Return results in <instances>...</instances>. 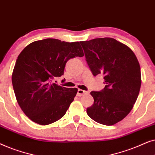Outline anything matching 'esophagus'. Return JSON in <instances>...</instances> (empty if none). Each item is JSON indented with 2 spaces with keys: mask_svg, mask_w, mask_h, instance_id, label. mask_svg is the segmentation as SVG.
<instances>
[{
  "mask_svg": "<svg viewBox=\"0 0 155 155\" xmlns=\"http://www.w3.org/2000/svg\"><path fill=\"white\" fill-rule=\"evenodd\" d=\"M87 91H84V90H80V89H78V93H77V95L78 96H82V95L84 94H87Z\"/></svg>",
  "mask_w": 155,
  "mask_h": 155,
  "instance_id": "34e87169",
  "label": "esophagus"
}]
</instances>
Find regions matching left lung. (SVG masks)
Segmentation results:
<instances>
[{"mask_svg": "<svg viewBox=\"0 0 155 155\" xmlns=\"http://www.w3.org/2000/svg\"><path fill=\"white\" fill-rule=\"evenodd\" d=\"M93 75H102L106 84L100 92H90L94 104L87 114L99 124L112 126L132 110L141 86L140 67L128 46L113 38L80 41Z\"/></svg>", "mask_w": 155, "mask_h": 155, "instance_id": "1", "label": "left lung"}]
</instances>
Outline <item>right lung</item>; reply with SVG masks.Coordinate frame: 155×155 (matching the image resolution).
Returning a JSON list of instances; mask_svg holds the SVG:
<instances>
[{"label":"right lung","mask_w":155,"mask_h":155,"mask_svg":"<svg viewBox=\"0 0 155 155\" xmlns=\"http://www.w3.org/2000/svg\"><path fill=\"white\" fill-rule=\"evenodd\" d=\"M84 56L80 42L56 39L34 41L17 59L12 82L17 101L29 119L48 125L65 115L77 88H66L53 82L63 75L67 61Z\"/></svg>","instance_id":"add662e5"}]
</instances>
